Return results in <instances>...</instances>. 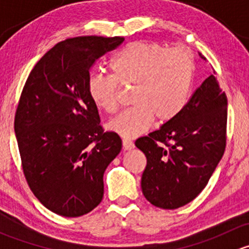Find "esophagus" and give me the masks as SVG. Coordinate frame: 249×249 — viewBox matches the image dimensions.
Here are the masks:
<instances>
[{
    "label": "esophagus",
    "mask_w": 249,
    "mask_h": 249,
    "mask_svg": "<svg viewBox=\"0 0 249 249\" xmlns=\"http://www.w3.org/2000/svg\"><path fill=\"white\" fill-rule=\"evenodd\" d=\"M123 147H124L125 150H131V149H134V148H135V144H134V142H132V141L124 139V140H123Z\"/></svg>",
    "instance_id": "obj_1"
}]
</instances>
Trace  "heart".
Here are the masks:
<instances>
[{"mask_svg": "<svg viewBox=\"0 0 249 249\" xmlns=\"http://www.w3.org/2000/svg\"><path fill=\"white\" fill-rule=\"evenodd\" d=\"M112 74L92 72L88 91L99 109H117L120 87L134 85L131 105L108 123V129L126 139L144 134L154 118L158 123L175 119L187 105L194 79V61L183 48L167 49L155 43L132 42L110 62Z\"/></svg>", "mask_w": 249, "mask_h": 249, "instance_id": "heart-1", "label": "heart"}]
</instances>
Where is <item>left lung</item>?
I'll use <instances>...</instances> for the list:
<instances>
[{
    "label": "left lung",
    "mask_w": 249,
    "mask_h": 249,
    "mask_svg": "<svg viewBox=\"0 0 249 249\" xmlns=\"http://www.w3.org/2000/svg\"><path fill=\"white\" fill-rule=\"evenodd\" d=\"M227 118V95L211 74L175 119L135 142L147 158L141 187L148 201L175 210L202 192L224 154Z\"/></svg>",
    "instance_id": "left-lung-1"
}]
</instances>
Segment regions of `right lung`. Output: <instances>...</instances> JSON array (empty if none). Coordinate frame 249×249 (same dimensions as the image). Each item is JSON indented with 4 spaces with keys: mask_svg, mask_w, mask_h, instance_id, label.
<instances>
[{
    "mask_svg": "<svg viewBox=\"0 0 249 249\" xmlns=\"http://www.w3.org/2000/svg\"><path fill=\"white\" fill-rule=\"evenodd\" d=\"M123 41L83 36L60 42L22 89L14 119L22 171L39 202L62 217H80L101 202L104 173L122 150L118 134L100 125L88 78Z\"/></svg>",
    "mask_w": 249,
    "mask_h": 249,
    "instance_id": "right-lung-1",
    "label": "right lung"
}]
</instances>
